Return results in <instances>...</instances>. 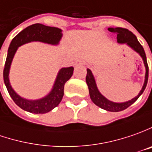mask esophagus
Returning <instances> with one entry per match:
<instances>
[{
  "label": "esophagus",
  "instance_id": "34e87169",
  "mask_svg": "<svg viewBox=\"0 0 152 152\" xmlns=\"http://www.w3.org/2000/svg\"><path fill=\"white\" fill-rule=\"evenodd\" d=\"M84 64V61L81 60V59H77V60H75V63H74V65L75 66H81V65H83Z\"/></svg>",
  "mask_w": 152,
  "mask_h": 152
}]
</instances>
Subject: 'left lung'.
Segmentation results:
<instances>
[{
    "label": "left lung",
    "instance_id": "1",
    "mask_svg": "<svg viewBox=\"0 0 152 152\" xmlns=\"http://www.w3.org/2000/svg\"><path fill=\"white\" fill-rule=\"evenodd\" d=\"M108 31H110L111 33L117 34V40L118 43L120 44H127L129 46H130L134 50H135L137 53L140 54V55L142 57L143 61H144L145 66V79L144 86L142 87L141 91L140 92L138 95L136 97L129 100L128 102H113L107 100V98L102 96V94L99 92L97 90V85L94 80V77L92 76V71L89 69L86 70V81L87 86H88V89H89V94H90V97L92 99V101L97 106L100 107L102 109H105L107 111H110V112H119L126 109L129 107L131 104H133L134 102H135L139 97L143 93V92L145 89V86L148 81V72H149V68H148V64H147V60H146V56H145V50L142 47V45L140 44V42L137 39V38L135 37V35L129 31L128 29L124 28H108Z\"/></svg>",
    "mask_w": 152,
    "mask_h": 152
}]
</instances>
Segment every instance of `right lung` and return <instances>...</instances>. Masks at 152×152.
Returning a JSON list of instances; mask_svg holds the SVG:
<instances>
[{
  "label": "right lung",
  "mask_w": 152,
  "mask_h": 152,
  "mask_svg": "<svg viewBox=\"0 0 152 152\" xmlns=\"http://www.w3.org/2000/svg\"><path fill=\"white\" fill-rule=\"evenodd\" d=\"M61 37H62L61 29L45 26L40 23H35L28 26L22 32H20L17 36L14 37L13 39L12 40L10 44L4 71H3L4 82L14 102L25 111L34 113H45L51 111L55 107H57L61 102L62 97L64 96L65 84L72 76L74 68L72 66L62 68L59 71L54 87L49 95H47L46 97L39 100H34V101L27 100L18 96L14 92L9 82V78H8L9 70L14 55L19 46L26 43H28L31 41H40L50 45H57Z\"/></svg>",
  "instance_id": "obj_1"
}]
</instances>
